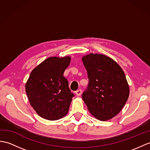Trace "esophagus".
<instances>
[{
    "label": "esophagus",
    "instance_id": "1",
    "mask_svg": "<svg viewBox=\"0 0 150 150\" xmlns=\"http://www.w3.org/2000/svg\"><path fill=\"white\" fill-rule=\"evenodd\" d=\"M81 93H82V90L81 89H79V90L76 91V96H80V95L81 94Z\"/></svg>",
    "mask_w": 150,
    "mask_h": 150
}]
</instances>
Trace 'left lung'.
<instances>
[{
	"label": "left lung",
	"instance_id": "left-lung-1",
	"mask_svg": "<svg viewBox=\"0 0 150 150\" xmlns=\"http://www.w3.org/2000/svg\"><path fill=\"white\" fill-rule=\"evenodd\" d=\"M88 85L82 98L90 112L101 121L114 117L122 110L129 96L125 74L115 61L100 54L83 57Z\"/></svg>",
	"mask_w": 150,
	"mask_h": 150
}]
</instances>
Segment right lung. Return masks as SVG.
Masks as SVG:
<instances>
[{
  "instance_id": "obj_1",
  "label": "right lung",
  "mask_w": 150,
  "mask_h": 150,
  "mask_svg": "<svg viewBox=\"0 0 150 150\" xmlns=\"http://www.w3.org/2000/svg\"><path fill=\"white\" fill-rule=\"evenodd\" d=\"M71 58L50 57L30 73L25 85L29 102L42 118L57 120L67 115L74 93L64 72Z\"/></svg>"
}]
</instances>
